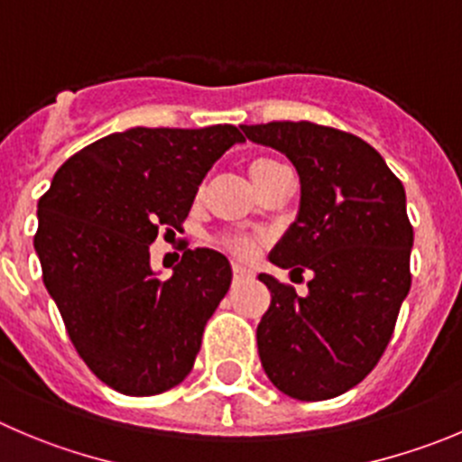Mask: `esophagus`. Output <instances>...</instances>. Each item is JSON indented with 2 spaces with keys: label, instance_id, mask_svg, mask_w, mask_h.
<instances>
[{
  "label": "esophagus",
  "instance_id": "esophagus-1",
  "mask_svg": "<svg viewBox=\"0 0 462 462\" xmlns=\"http://www.w3.org/2000/svg\"><path fill=\"white\" fill-rule=\"evenodd\" d=\"M252 274V267L247 265H240V263H234V276L236 279H243V276Z\"/></svg>",
  "mask_w": 462,
  "mask_h": 462
}]
</instances>
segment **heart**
I'll return each mask as SVG.
<instances>
[{
    "label": "heart",
    "mask_w": 462,
    "mask_h": 462,
    "mask_svg": "<svg viewBox=\"0 0 462 462\" xmlns=\"http://www.w3.org/2000/svg\"><path fill=\"white\" fill-rule=\"evenodd\" d=\"M283 168V162L274 161V158H256V161L249 162V177H252L254 186L263 190L270 183V179ZM219 247L236 258H249L254 254V240L247 236H226V238L219 240Z\"/></svg>",
    "instance_id": "obj_1"
}]
</instances>
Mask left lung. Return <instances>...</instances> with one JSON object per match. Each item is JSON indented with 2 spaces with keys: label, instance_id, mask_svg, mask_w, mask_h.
Segmentation results:
<instances>
[{
  "label": "left lung",
  "instance_id": "left-lung-1",
  "mask_svg": "<svg viewBox=\"0 0 462 462\" xmlns=\"http://www.w3.org/2000/svg\"><path fill=\"white\" fill-rule=\"evenodd\" d=\"M240 129L285 153L300 174V213L270 261L313 272L306 297L258 274L272 292L256 328L263 370L288 397L333 399L374 370L411 290L406 192L358 135L313 122Z\"/></svg>",
  "mask_w": 462,
  "mask_h": 462
}]
</instances>
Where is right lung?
Here are the masks:
<instances>
[{
    "label": "right lung",
    "instance_id": "right-lung-1",
    "mask_svg": "<svg viewBox=\"0 0 462 462\" xmlns=\"http://www.w3.org/2000/svg\"><path fill=\"white\" fill-rule=\"evenodd\" d=\"M245 143L234 125L134 126L60 165L38 201L42 281L92 374L131 397L190 374L206 322L231 285L226 256L188 249L170 279L149 265L158 228L181 231L213 162Z\"/></svg>",
    "mask_w": 462,
    "mask_h": 462
}]
</instances>
